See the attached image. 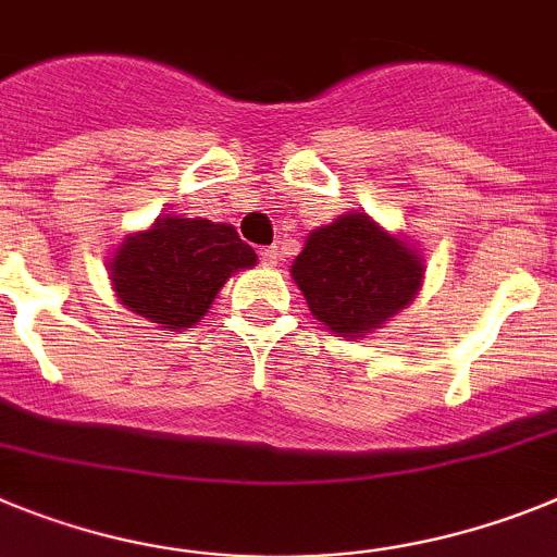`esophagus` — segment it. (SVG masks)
Masks as SVG:
<instances>
[{"label": "esophagus", "mask_w": 557, "mask_h": 557, "mask_svg": "<svg viewBox=\"0 0 557 557\" xmlns=\"http://www.w3.org/2000/svg\"><path fill=\"white\" fill-rule=\"evenodd\" d=\"M277 258H280L277 246H263V249H260V260H263L265 265H274L277 263Z\"/></svg>", "instance_id": "34e87169"}]
</instances>
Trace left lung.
I'll return each mask as SVG.
<instances>
[{
  "instance_id": "obj_1",
  "label": "left lung",
  "mask_w": 557,
  "mask_h": 557,
  "mask_svg": "<svg viewBox=\"0 0 557 557\" xmlns=\"http://www.w3.org/2000/svg\"><path fill=\"white\" fill-rule=\"evenodd\" d=\"M292 277L327 331L364 336L412 302L423 260L364 212H350L308 235Z\"/></svg>"
}]
</instances>
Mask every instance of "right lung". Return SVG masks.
Here are the masks:
<instances>
[{
    "label": "right lung",
    "instance_id": "right-lung-1",
    "mask_svg": "<svg viewBox=\"0 0 557 557\" xmlns=\"http://www.w3.org/2000/svg\"><path fill=\"white\" fill-rule=\"evenodd\" d=\"M255 260L235 226L171 215L125 240L109 269L123 306L178 331L196 325L226 277Z\"/></svg>",
    "mask_w": 557,
    "mask_h": 557
}]
</instances>
